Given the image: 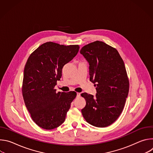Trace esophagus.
<instances>
[{
    "label": "esophagus",
    "mask_w": 153,
    "mask_h": 153,
    "mask_svg": "<svg viewBox=\"0 0 153 153\" xmlns=\"http://www.w3.org/2000/svg\"><path fill=\"white\" fill-rule=\"evenodd\" d=\"M80 96V93H77V97H79Z\"/></svg>",
    "instance_id": "1"
}]
</instances>
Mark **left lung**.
<instances>
[{"label": "left lung", "mask_w": 153, "mask_h": 153, "mask_svg": "<svg viewBox=\"0 0 153 153\" xmlns=\"http://www.w3.org/2000/svg\"><path fill=\"white\" fill-rule=\"evenodd\" d=\"M89 63L90 80L94 84L96 96L81 94L86 105L81 110L90 124L106 127L119 117L129 92V80L123 60L117 50L102 41H95L80 50Z\"/></svg>", "instance_id": "8db88e82"}]
</instances>
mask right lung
Returning a JSON list of instances; mask_svg holds the SVG:
<instances>
[{
	"label": "right lung",
	"mask_w": 153,
	"mask_h": 153,
	"mask_svg": "<svg viewBox=\"0 0 153 153\" xmlns=\"http://www.w3.org/2000/svg\"><path fill=\"white\" fill-rule=\"evenodd\" d=\"M78 45H63L48 42L28 57L24 68L22 91L33 120L40 128L53 129L62 124L75 91L58 92L54 86L62 77L64 65L77 54Z\"/></svg>",
	"instance_id": "add662e5"
}]
</instances>
